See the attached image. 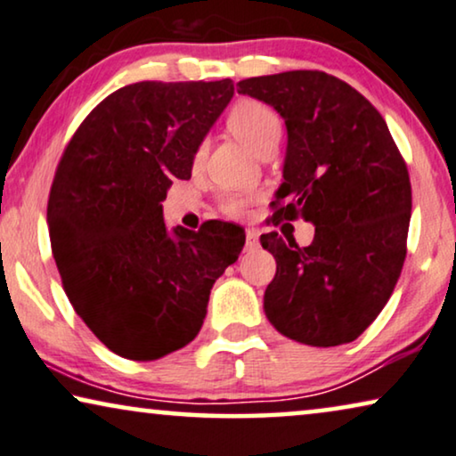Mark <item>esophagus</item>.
<instances>
[{
    "label": "esophagus",
    "mask_w": 456,
    "mask_h": 456,
    "mask_svg": "<svg viewBox=\"0 0 456 456\" xmlns=\"http://www.w3.org/2000/svg\"><path fill=\"white\" fill-rule=\"evenodd\" d=\"M258 246V231L256 229H246V248L252 249Z\"/></svg>",
    "instance_id": "1"
}]
</instances>
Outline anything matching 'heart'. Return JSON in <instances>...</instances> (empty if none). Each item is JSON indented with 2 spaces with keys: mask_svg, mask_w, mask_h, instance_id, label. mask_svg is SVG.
<instances>
[{
  "mask_svg": "<svg viewBox=\"0 0 456 456\" xmlns=\"http://www.w3.org/2000/svg\"><path fill=\"white\" fill-rule=\"evenodd\" d=\"M227 127L235 134L243 144H248L254 152L262 146L279 142L283 134V121L281 115L266 102L256 99L237 101L227 115ZM204 155V146L196 152V159ZM258 196L254 191H225L219 198V207L231 219H241L249 213Z\"/></svg>",
  "mask_w": 456,
  "mask_h": 456,
  "instance_id": "1",
  "label": "heart"
}]
</instances>
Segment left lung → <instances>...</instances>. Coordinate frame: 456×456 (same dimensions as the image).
I'll list each match as a JSON object with an SVG mask.
<instances>
[{
	"mask_svg": "<svg viewBox=\"0 0 456 456\" xmlns=\"http://www.w3.org/2000/svg\"><path fill=\"white\" fill-rule=\"evenodd\" d=\"M237 93L277 109L287 126L283 183L268 223L304 219L316 233L260 235L277 260L265 312L281 335L312 347L351 343L401 277L411 182L387 121L347 82L318 69L258 76Z\"/></svg>",
	"mask_w": 456,
	"mask_h": 456,
	"instance_id": "obj_1",
	"label": "left lung"
}]
</instances>
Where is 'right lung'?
<instances>
[{
    "instance_id": "obj_1",
    "label": "right lung",
    "mask_w": 456,
    "mask_h": 456,
    "mask_svg": "<svg viewBox=\"0 0 456 456\" xmlns=\"http://www.w3.org/2000/svg\"><path fill=\"white\" fill-rule=\"evenodd\" d=\"M231 97L229 78L127 85L86 115L57 165L47 223L63 291L121 357L151 362L194 341L241 252L240 225L169 233L161 207Z\"/></svg>"
}]
</instances>
